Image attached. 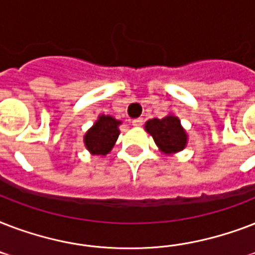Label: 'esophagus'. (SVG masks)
Wrapping results in <instances>:
<instances>
[{"instance_id": "obj_1", "label": "esophagus", "mask_w": 255, "mask_h": 255, "mask_svg": "<svg viewBox=\"0 0 255 255\" xmlns=\"http://www.w3.org/2000/svg\"><path fill=\"white\" fill-rule=\"evenodd\" d=\"M143 124V119L141 118H137V119L132 120V126H135V127H140Z\"/></svg>"}]
</instances>
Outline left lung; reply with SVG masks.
<instances>
[{
    "mask_svg": "<svg viewBox=\"0 0 255 255\" xmlns=\"http://www.w3.org/2000/svg\"><path fill=\"white\" fill-rule=\"evenodd\" d=\"M145 131L153 137L156 145L164 155H174L181 152L188 144V133L177 116L169 114L163 119L145 122Z\"/></svg>",
    "mask_w": 255,
    "mask_h": 255,
    "instance_id": "8db88e82",
    "label": "left lung"
}]
</instances>
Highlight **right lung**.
I'll return each mask as SVG.
<instances>
[{
  "instance_id": "obj_1",
  "label": "right lung",
  "mask_w": 255,
  "mask_h": 255,
  "mask_svg": "<svg viewBox=\"0 0 255 255\" xmlns=\"http://www.w3.org/2000/svg\"><path fill=\"white\" fill-rule=\"evenodd\" d=\"M122 120L111 115H99L92 127L83 136L85 147L92 156H106L111 152L120 135Z\"/></svg>"
}]
</instances>
